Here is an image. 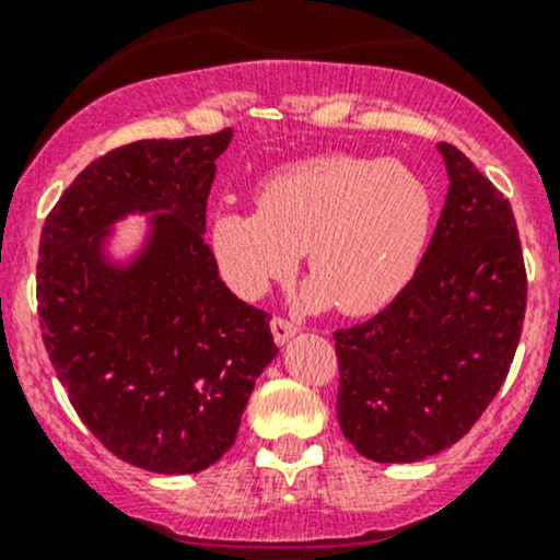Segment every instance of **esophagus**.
<instances>
[{"instance_id":"1","label":"esophagus","mask_w":560,"mask_h":560,"mask_svg":"<svg viewBox=\"0 0 560 560\" xmlns=\"http://www.w3.org/2000/svg\"><path fill=\"white\" fill-rule=\"evenodd\" d=\"M270 327H273V341L279 343V347H284L287 341H290L292 336H295L301 327L295 325V322L284 319V316H273V322H270Z\"/></svg>"}]
</instances>
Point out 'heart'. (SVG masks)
<instances>
[{
  "mask_svg": "<svg viewBox=\"0 0 560 560\" xmlns=\"http://www.w3.org/2000/svg\"><path fill=\"white\" fill-rule=\"evenodd\" d=\"M433 224L425 180L389 156L322 154L259 184L257 208H224L211 248L235 292L257 298L284 279L306 248L312 308L369 314L415 276Z\"/></svg>",
  "mask_w": 560,
  "mask_h": 560,
  "instance_id": "obj_1",
  "label": "heart"
}]
</instances>
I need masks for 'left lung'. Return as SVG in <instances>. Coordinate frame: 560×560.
Here are the masks:
<instances>
[{"label":"left lung","mask_w":560,"mask_h":560,"mask_svg":"<svg viewBox=\"0 0 560 560\" xmlns=\"http://www.w3.org/2000/svg\"><path fill=\"white\" fill-rule=\"evenodd\" d=\"M436 233L409 284L363 325L336 330L338 422L376 463L453 447L495 398L525 316V265L510 200L455 145Z\"/></svg>","instance_id":"8db88e82"}]
</instances>
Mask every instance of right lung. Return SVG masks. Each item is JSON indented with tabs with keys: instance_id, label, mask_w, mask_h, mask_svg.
<instances>
[{
	"instance_id": "obj_1",
	"label": "right lung",
	"mask_w": 560,
	"mask_h": 560,
	"mask_svg": "<svg viewBox=\"0 0 560 560\" xmlns=\"http://www.w3.org/2000/svg\"><path fill=\"white\" fill-rule=\"evenodd\" d=\"M230 140L233 129L121 145L72 180L39 235L45 352L89 431L145 471L213 466L279 352L270 314L224 287L202 238ZM129 212L150 213V235L113 264L106 238Z\"/></svg>"
}]
</instances>
